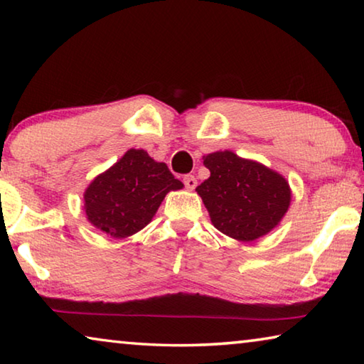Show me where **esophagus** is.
Returning <instances> with one entry per match:
<instances>
[{"label":"esophagus","mask_w":364,"mask_h":364,"mask_svg":"<svg viewBox=\"0 0 364 364\" xmlns=\"http://www.w3.org/2000/svg\"><path fill=\"white\" fill-rule=\"evenodd\" d=\"M183 183H184V186H186V189H189V191H193V189H196V186H197V180L196 178L193 176V175H186L183 178Z\"/></svg>","instance_id":"34e87169"}]
</instances>
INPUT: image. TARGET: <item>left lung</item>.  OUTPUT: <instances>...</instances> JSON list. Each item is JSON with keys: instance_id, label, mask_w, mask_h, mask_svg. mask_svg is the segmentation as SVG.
I'll return each mask as SVG.
<instances>
[{"instance_id": "8db88e82", "label": "left lung", "mask_w": 364, "mask_h": 364, "mask_svg": "<svg viewBox=\"0 0 364 364\" xmlns=\"http://www.w3.org/2000/svg\"><path fill=\"white\" fill-rule=\"evenodd\" d=\"M204 165L210 176L196 191L218 231L250 242L278 226L291 204L284 176L231 151L208 154Z\"/></svg>"}]
</instances>
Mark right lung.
<instances>
[{
  "mask_svg": "<svg viewBox=\"0 0 364 364\" xmlns=\"http://www.w3.org/2000/svg\"><path fill=\"white\" fill-rule=\"evenodd\" d=\"M181 188L167 164L130 149L86 188V218L110 237H128L149 225L167 193Z\"/></svg>",
  "mask_w": 364,
  "mask_h": 364,
  "instance_id": "add662e5",
  "label": "right lung"
}]
</instances>
